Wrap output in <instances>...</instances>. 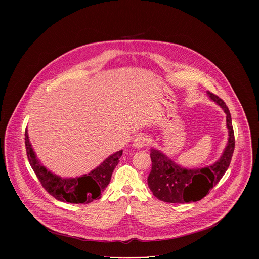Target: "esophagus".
I'll return each mask as SVG.
<instances>
[{"label":"esophagus","instance_id":"34e87169","mask_svg":"<svg viewBox=\"0 0 259 259\" xmlns=\"http://www.w3.org/2000/svg\"><path fill=\"white\" fill-rule=\"evenodd\" d=\"M148 144V138L145 135H138L135 139L133 140V146L135 148H144Z\"/></svg>","mask_w":259,"mask_h":259}]
</instances>
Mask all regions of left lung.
I'll use <instances>...</instances> for the list:
<instances>
[{"mask_svg": "<svg viewBox=\"0 0 259 259\" xmlns=\"http://www.w3.org/2000/svg\"><path fill=\"white\" fill-rule=\"evenodd\" d=\"M210 100L221 106L226 114L228 142L221 158L205 168L185 169L157 149H150L152 162L148 177V187L153 195L167 203L196 202L205 197L228 169L235 148L231 114L219 96L207 91Z\"/></svg>", "mask_w": 259, "mask_h": 259, "instance_id": "left-lung-1", "label": "left lung"}]
</instances>
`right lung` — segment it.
<instances>
[{
	"label": "right lung",
	"mask_w": 259,
	"mask_h": 259,
	"mask_svg": "<svg viewBox=\"0 0 259 259\" xmlns=\"http://www.w3.org/2000/svg\"><path fill=\"white\" fill-rule=\"evenodd\" d=\"M25 146L28 160L39 183L51 196L73 204H87L101 198L102 192L111 182V174L117 166L122 150L110 155L97 168L81 177H58L42 166L32 148L28 130H25Z\"/></svg>",
	"instance_id": "1"
}]
</instances>
